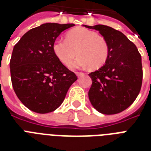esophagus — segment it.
<instances>
[{"label": "esophagus", "instance_id": "1", "mask_svg": "<svg viewBox=\"0 0 151 151\" xmlns=\"http://www.w3.org/2000/svg\"><path fill=\"white\" fill-rule=\"evenodd\" d=\"M76 74H77V76H78V78H79V77H81V76L84 75L85 73H82V72H77V73H76Z\"/></svg>", "mask_w": 151, "mask_h": 151}]
</instances>
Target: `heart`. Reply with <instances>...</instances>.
<instances>
[{
    "instance_id": "heart-1",
    "label": "heart",
    "mask_w": 151,
    "mask_h": 151,
    "mask_svg": "<svg viewBox=\"0 0 151 151\" xmlns=\"http://www.w3.org/2000/svg\"><path fill=\"white\" fill-rule=\"evenodd\" d=\"M52 50L65 65L70 63L78 53L79 56L70 65L73 69L86 66L99 69L105 64L110 54L106 39L83 27L71 29L66 34V39H56L52 44Z\"/></svg>"
}]
</instances>
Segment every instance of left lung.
<instances>
[{"mask_svg": "<svg viewBox=\"0 0 151 151\" xmlns=\"http://www.w3.org/2000/svg\"><path fill=\"white\" fill-rule=\"evenodd\" d=\"M86 28L98 30L109 44L110 54L102 67L90 73L92 84L88 98L103 114H115L132 105L140 92L143 81L141 55L124 34L104 25Z\"/></svg>", "mask_w": 151, "mask_h": 151, "instance_id": "1", "label": "left lung"}]
</instances>
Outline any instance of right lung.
Segmentation results:
<instances>
[{"label":"right lung","mask_w":151,"mask_h":151,"mask_svg":"<svg viewBox=\"0 0 151 151\" xmlns=\"http://www.w3.org/2000/svg\"><path fill=\"white\" fill-rule=\"evenodd\" d=\"M73 23H44L27 32L13 48L11 79L15 94L29 110L39 114L56 110L78 78L52 50L59 34Z\"/></svg>","instance_id":"1"}]
</instances>
